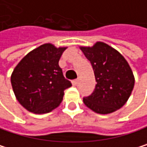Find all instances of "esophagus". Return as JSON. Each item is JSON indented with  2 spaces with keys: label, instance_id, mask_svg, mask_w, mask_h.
Wrapping results in <instances>:
<instances>
[{
  "label": "esophagus",
  "instance_id": "1",
  "mask_svg": "<svg viewBox=\"0 0 147 147\" xmlns=\"http://www.w3.org/2000/svg\"><path fill=\"white\" fill-rule=\"evenodd\" d=\"M78 82H79L78 79H76V80H73L72 83H73V85H74V86H76V85L78 84Z\"/></svg>",
  "mask_w": 147,
  "mask_h": 147
}]
</instances>
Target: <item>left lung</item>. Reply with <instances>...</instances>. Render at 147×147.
Masks as SVG:
<instances>
[{"label": "left lung", "instance_id": "obj_1", "mask_svg": "<svg viewBox=\"0 0 147 147\" xmlns=\"http://www.w3.org/2000/svg\"><path fill=\"white\" fill-rule=\"evenodd\" d=\"M80 49L90 61L97 82L94 92L83 97L84 104L99 114L116 111L125 104L134 87L128 62L117 50L102 42Z\"/></svg>", "mask_w": 147, "mask_h": 147}]
</instances>
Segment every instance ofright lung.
<instances>
[{"mask_svg":"<svg viewBox=\"0 0 147 147\" xmlns=\"http://www.w3.org/2000/svg\"><path fill=\"white\" fill-rule=\"evenodd\" d=\"M65 49L42 45L29 53L14 69L12 88L17 101L27 111L48 113L62 102L64 90L72 86L59 65Z\"/></svg>","mask_w":147,"mask_h":147,"instance_id":"1","label":"right lung"}]
</instances>
